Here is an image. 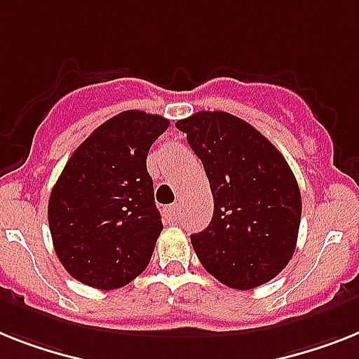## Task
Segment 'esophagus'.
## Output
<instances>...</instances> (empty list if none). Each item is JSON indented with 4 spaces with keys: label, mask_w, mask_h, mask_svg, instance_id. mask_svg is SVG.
Wrapping results in <instances>:
<instances>
[{
    "label": "esophagus",
    "mask_w": 359,
    "mask_h": 359,
    "mask_svg": "<svg viewBox=\"0 0 359 359\" xmlns=\"http://www.w3.org/2000/svg\"><path fill=\"white\" fill-rule=\"evenodd\" d=\"M165 215H167L168 220L177 222L180 220V215H182V209H180V205H177V203H172V205L165 207Z\"/></svg>",
    "instance_id": "34e87169"
}]
</instances>
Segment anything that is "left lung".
<instances>
[{"instance_id": "8db88e82", "label": "left lung", "mask_w": 359, "mask_h": 359, "mask_svg": "<svg viewBox=\"0 0 359 359\" xmlns=\"http://www.w3.org/2000/svg\"><path fill=\"white\" fill-rule=\"evenodd\" d=\"M176 128L203 163L215 212L191 235L201 266L229 288L253 290L290 262L301 224V191L283 154L226 111H198Z\"/></svg>"}]
</instances>
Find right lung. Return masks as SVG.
Wrapping results in <instances>:
<instances>
[{
    "mask_svg": "<svg viewBox=\"0 0 359 359\" xmlns=\"http://www.w3.org/2000/svg\"><path fill=\"white\" fill-rule=\"evenodd\" d=\"M167 128L161 115L128 109L100 124L66 163L47 218L56 257L73 279L115 290L148 266L163 224L147 156Z\"/></svg>",
    "mask_w": 359,
    "mask_h": 359,
    "instance_id": "1",
    "label": "right lung"
}]
</instances>
